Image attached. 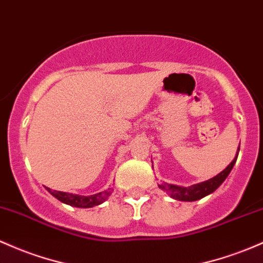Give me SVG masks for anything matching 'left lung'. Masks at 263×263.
<instances>
[{
	"mask_svg": "<svg viewBox=\"0 0 263 263\" xmlns=\"http://www.w3.org/2000/svg\"><path fill=\"white\" fill-rule=\"evenodd\" d=\"M238 151H239V147H238ZM237 156H238V152L237 155H236V157L233 158L232 162H231L229 166L223 170V171L220 172L217 176H215V177L204 181V182L192 184V186H189V187L176 186V184L163 182L158 184V187H160L161 190H163L167 195L171 196L172 198H175V200L187 201V202L201 200V198H203L204 196L210 195V193L216 191V190L221 186L222 182L226 180L227 176L230 175L231 170H232L233 166H235L236 160H237Z\"/></svg>",
	"mask_w": 263,
	"mask_h": 263,
	"instance_id": "left-lung-1",
	"label": "left lung"
}]
</instances>
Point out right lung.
Returning a JSON list of instances; mask_svg holds the SVG:
<instances>
[{
    "mask_svg": "<svg viewBox=\"0 0 263 263\" xmlns=\"http://www.w3.org/2000/svg\"><path fill=\"white\" fill-rule=\"evenodd\" d=\"M47 191L51 193L53 197H56L57 200L63 202L66 204H70L72 207H80V209H89V207L99 206V204L103 203L107 198L109 197L114 190L108 189L106 191L95 193L91 196H81V195H74V193H68V192H62V191H56V190H51L48 187H46Z\"/></svg>",
    "mask_w": 263,
    "mask_h": 263,
    "instance_id": "1",
    "label": "right lung"
}]
</instances>
